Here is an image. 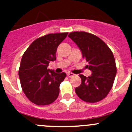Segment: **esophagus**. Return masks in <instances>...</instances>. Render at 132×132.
Wrapping results in <instances>:
<instances>
[{
  "label": "esophagus",
  "instance_id": "1",
  "mask_svg": "<svg viewBox=\"0 0 132 132\" xmlns=\"http://www.w3.org/2000/svg\"><path fill=\"white\" fill-rule=\"evenodd\" d=\"M75 75V74L72 73V72H68V73H67V76H68V77H69V78L72 77V76H74Z\"/></svg>",
  "mask_w": 132,
  "mask_h": 132
}]
</instances>
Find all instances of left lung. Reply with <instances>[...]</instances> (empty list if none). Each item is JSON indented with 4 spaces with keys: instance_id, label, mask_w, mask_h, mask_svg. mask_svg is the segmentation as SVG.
Instances as JSON below:
<instances>
[{
    "instance_id": "obj_1",
    "label": "left lung",
    "mask_w": 132,
    "mask_h": 132,
    "mask_svg": "<svg viewBox=\"0 0 132 132\" xmlns=\"http://www.w3.org/2000/svg\"><path fill=\"white\" fill-rule=\"evenodd\" d=\"M77 45L87 61L86 67L92 71L90 76L80 75L81 83L75 89L80 99L95 103L104 98L111 90L117 73L112 51L101 39L86 32H73L69 34Z\"/></svg>"
}]
</instances>
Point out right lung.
<instances>
[{
	"mask_svg": "<svg viewBox=\"0 0 132 132\" xmlns=\"http://www.w3.org/2000/svg\"><path fill=\"white\" fill-rule=\"evenodd\" d=\"M68 33L45 35L34 41L21 59L19 76L24 93L36 105H48L57 99L60 85L66 77L65 72L56 73L48 69L56 60L58 45Z\"/></svg>",
	"mask_w": 132,
	"mask_h": 132,
	"instance_id": "obj_1",
	"label": "right lung"
}]
</instances>
